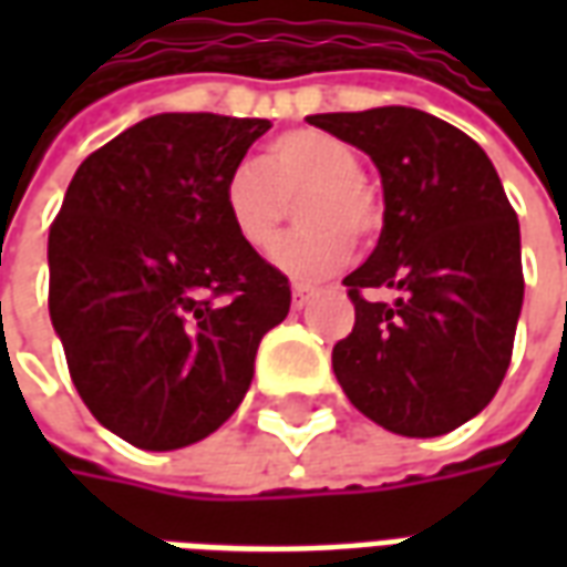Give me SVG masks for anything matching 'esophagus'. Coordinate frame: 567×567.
<instances>
[{
    "label": "esophagus",
    "mask_w": 567,
    "mask_h": 567,
    "mask_svg": "<svg viewBox=\"0 0 567 567\" xmlns=\"http://www.w3.org/2000/svg\"><path fill=\"white\" fill-rule=\"evenodd\" d=\"M291 295H295V307L303 309L309 300H312V295H316V291H312L309 285H295V288H291Z\"/></svg>",
    "instance_id": "1"
}]
</instances>
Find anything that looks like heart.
<instances>
[{"mask_svg": "<svg viewBox=\"0 0 567 567\" xmlns=\"http://www.w3.org/2000/svg\"><path fill=\"white\" fill-rule=\"evenodd\" d=\"M297 203L295 234L276 248V267L300 282H316L343 267L352 234L380 227L377 190L361 175L358 151L333 133L297 127L279 133L260 163L234 166L221 187L227 221L255 251H267L282 234L288 203Z\"/></svg>", "mask_w": 567, "mask_h": 567, "instance_id": "1", "label": "heart"}]
</instances>
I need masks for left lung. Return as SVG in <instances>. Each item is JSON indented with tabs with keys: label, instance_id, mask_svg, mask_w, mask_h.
Instances as JSON below:
<instances>
[{
	"label": "left lung",
	"instance_id": "1",
	"mask_svg": "<svg viewBox=\"0 0 567 567\" xmlns=\"http://www.w3.org/2000/svg\"><path fill=\"white\" fill-rule=\"evenodd\" d=\"M307 121L364 151L385 199L380 243L343 279L355 328L333 346L337 382L385 431H455L498 392L523 312L519 221L498 173L462 130L406 105ZM377 287L395 303L368 301Z\"/></svg>",
	"mask_w": 567,
	"mask_h": 567
}]
</instances>
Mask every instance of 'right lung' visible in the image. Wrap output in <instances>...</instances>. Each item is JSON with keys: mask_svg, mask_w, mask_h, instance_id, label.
I'll list each match as a JSON object with an SVG mask.
<instances>
[{"mask_svg": "<svg viewBox=\"0 0 567 567\" xmlns=\"http://www.w3.org/2000/svg\"><path fill=\"white\" fill-rule=\"evenodd\" d=\"M264 117L166 112L93 151L48 236L51 324L96 422L169 452L243 404L291 285L227 221L221 187Z\"/></svg>", "mask_w": 567, "mask_h": 567, "instance_id": "right-lung-1", "label": "right lung"}]
</instances>
